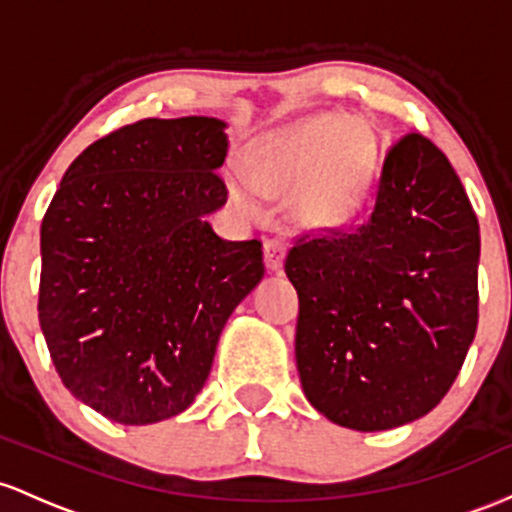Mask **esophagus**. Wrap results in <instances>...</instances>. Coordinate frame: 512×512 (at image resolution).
I'll use <instances>...</instances> for the list:
<instances>
[{
  "label": "esophagus",
  "instance_id": "esophagus-1",
  "mask_svg": "<svg viewBox=\"0 0 512 512\" xmlns=\"http://www.w3.org/2000/svg\"><path fill=\"white\" fill-rule=\"evenodd\" d=\"M263 258L271 271H280L285 261V244L280 239H266L263 241Z\"/></svg>",
  "mask_w": 512,
  "mask_h": 512
}]
</instances>
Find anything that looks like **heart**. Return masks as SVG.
Returning <instances> with one entry per match:
<instances>
[{
	"mask_svg": "<svg viewBox=\"0 0 512 512\" xmlns=\"http://www.w3.org/2000/svg\"><path fill=\"white\" fill-rule=\"evenodd\" d=\"M375 164V137L363 123L321 113L251 147L246 176L232 171L227 186L246 215H263L261 195H292V212L302 225L329 229L353 220L370 191Z\"/></svg>",
	"mask_w": 512,
	"mask_h": 512,
	"instance_id": "b5f03b06",
	"label": "heart"
}]
</instances>
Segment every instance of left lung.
Here are the masks:
<instances>
[{
	"mask_svg": "<svg viewBox=\"0 0 512 512\" xmlns=\"http://www.w3.org/2000/svg\"><path fill=\"white\" fill-rule=\"evenodd\" d=\"M479 249L452 164L421 132L401 137L363 225L302 234L285 258L309 404L363 433L433 411L474 341Z\"/></svg>",
	"mask_w": 512,
	"mask_h": 512,
	"instance_id": "8db88e82",
	"label": "left lung"
}]
</instances>
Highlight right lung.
<instances>
[{"mask_svg": "<svg viewBox=\"0 0 512 512\" xmlns=\"http://www.w3.org/2000/svg\"><path fill=\"white\" fill-rule=\"evenodd\" d=\"M217 118H145L89 145L40 225L38 319L62 384L101 416L147 426L193 404L261 241H227Z\"/></svg>", "mask_w": 512, "mask_h": 512, "instance_id": "1", "label": "right lung"}]
</instances>
